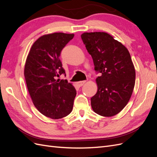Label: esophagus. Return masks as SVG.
Here are the masks:
<instances>
[{
  "label": "esophagus",
  "mask_w": 157,
  "mask_h": 157,
  "mask_svg": "<svg viewBox=\"0 0 157 157\" xmlns=\"http://www.w3.org/2000/svg\"><path fill=\"white\" fill-rule=\"evenodd\" d=\"M85 82H86V80H82V81L78 82H77V85H78L79 87H80V86H82V85H84L85 84Z\"/></svg>",
  "instance_id": "obj_1"
}]
</instances>
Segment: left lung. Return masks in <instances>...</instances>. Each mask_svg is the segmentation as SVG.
Segmentation results:
<instances>
[{"label": "left lung", "mask_w": 157, "mask_h": 157, "mask_svg": "<svg viewBox=\"0 0 157 157\" xmlns=\"http://www.w3.org/2000/svg\"><path fill=\"white\" fill-rule=\"evenodd\" d=\"M81 39L91 55L97 93L91 98L94 111L103 117L121 112L129 101L135 85L136 71L129 52L107 33H84Z\"/></svg>", "instance_id": "1"}]
</instances>
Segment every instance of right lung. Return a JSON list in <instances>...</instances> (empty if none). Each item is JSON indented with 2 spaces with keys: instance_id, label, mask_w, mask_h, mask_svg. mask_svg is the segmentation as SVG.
Listing matches in <instances>:
<instances>
[{
  "instance_id": "right-lung-1",
  "label": "right lung",
  "mask_w": 157,
  "mask_h": 157,
  "mask_svg": "<svg viewBox=\"0 0 157 157\" xmlns=\"http://www.w3.org/2000/svg\"><path fill=\"white\" fill-rule=\"evenodd\" d=\"M74 34L54 33L38 39L27 56L24 75L33 104L44 116L59 119L73 110L77 94L67 80H56L66 76L59 59L61 52L73 39Z\"/></svg>"
}]
</instances>
